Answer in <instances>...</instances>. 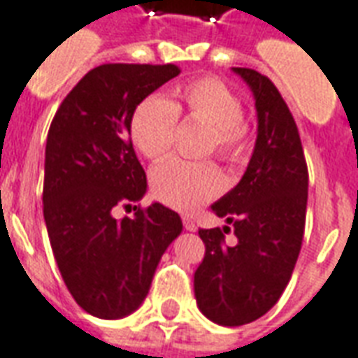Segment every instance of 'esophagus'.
I'll return each mask as SVG.
<instances>
[{
	"mask_svg": "<svg viewBox=\"0 0 358 358\" xmlns=\"http://www.w3.org/2000/svg\"><path fill=\"white\" fill-rule=\"evenodd\" d=\"M182 222H184V228H186L187 232H195V230H197V224H195L194 218L184 217V218H182Z\"/></svg>",
	"mask_w": 358,
	"mask_h": 358,
	"instance_id": "1",
	"label": "esophagus"
}]
</instances>
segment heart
<instances>
[{
	"label": "heart",
	"mask_w": 358,
	"mask_h": 358,
	"mask_svg": "<svg viewBox=\"0 0 358 358\" xmlns=\"http://www.w3.org/2000/svg\"><path fill=\"white\" fill-rule=\"evenodd\" d=\"M176 101L149 95L134 109L130 138L141 155L161 159L174 145L178 115L209 126L207 151H215L230 164L241 163L249 153V128L243 120V103L228 84L218 78H195L176 88ZM151 187L159 201L172 209L192 213L217 197L224 178L209 161L166 159L151 172Z\"/></svg>",
	"instance_id": "1"
}]
</instances>
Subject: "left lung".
<instances>
[{
  "label": "left lung",
  "mask_w": 358,
  "mask_h": 358,
  "mask_svg": "<svg viewBox=\"0 0 358 358\" xmlns=\"http://www.w3.org/2000/svg\"><path fill=\"white\" fill-rule=\"evenodd\" d=\"M255 95L257 141L240 184L210 209L230 226L199 230L205 257L194 274L197 307L220 326H243L276 305L299 257L308 171L289 107L264 74L236 66ZM234 230L236 245L224 236Z\"/></svg>",
  "instance_id": "8db88e82"
}]
</instances>
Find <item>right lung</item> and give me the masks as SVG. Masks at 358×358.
Instances as JSON below:
<instances>
[{"label": "right lung", "instance_id": "right-lung-1", "mask_svg": "<svg viewBox=\"0 0 358 358\" xmlns=\"http://www.w3.org/2000/svg\"><path fill=\"white\" fill-rule=\"evenodd\" d=\"M178 74L176 65L95 66L51 120L43 218L69 292L97 318H122L140 307L182 232L178 213L161 203L132 207L148 180L130 140L134 109ZM115 206L134 208V217L115 219Z\"/></svg>", "mask_w": 358, "mask_h": 358}]
</instances>
